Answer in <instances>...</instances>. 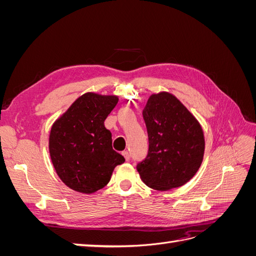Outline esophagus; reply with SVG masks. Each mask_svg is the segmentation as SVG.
I'll return each mask as SVG.
<instances>
[{"instance_id":"34e87169","label":"esophagus","mask_w":256,"mask_h":256,"mask_svg":"<svg viewBox=\"0 0 256 256\" xmlns=\"http://www.w3.org/2000/svg\"><path fill=\"white\" fill-rule=\"evenodd\" d=\"M122 156L125 157V159H126L127 161H129V160H130V154H129V152H127V150L122 152Z\"/></svg>"}]
</instances>
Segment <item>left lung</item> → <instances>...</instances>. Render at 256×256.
Wrapping results in <instances>:
<instances>
[{"instance_id": "1", "label": "left lung", "mask_w": 256, "mask_h": 256, "mask_svg": "<svg viewBox=\"0 0 256 256\" xmlns=\"http://www.w3.org/2000/svg\"><path fill=\"white\" fill-rule=\"evenodd\" d=\"M148 154L136 166L150 188L174 189L188 182L202 164L205 138L202 126L174 95L152 94L143 110Z\"/></svg>"}]
</instances>
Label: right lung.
Returning a JSON list of instances; mask_svg holds the SVG:
<instances>
[{
    "instance_id": "obj_1",
    "label": "right lung",
    "mask_w": 256,
    "mask_h": 256,
    "mask_svg": "<svg viewBox=\"0 0 256 256\" xmlns=\"http://www.w3.org/2000/svg\"><path fill=\"white\" fill-rule=\"evenodd\" d=\"M118 102L115 95L85 92L54 122L49 136L50 157L67 187L90 194L110 182L116 166L125 162L112 147L104 120Z\"/></svg>"
}]
</instances>
